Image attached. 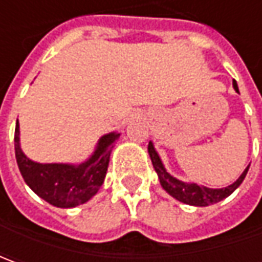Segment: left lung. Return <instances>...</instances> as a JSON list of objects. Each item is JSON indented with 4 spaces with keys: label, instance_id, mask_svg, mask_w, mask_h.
I'll return each mask as SVG.
<instances>
[{
    "label": "left lung",
    "instance_id": "8db88e82",
    "mask_svg": "<svg viewBox=\"0 0 262 262\" xmlns=\"http://www.w3.org/2000/svg\"><path fill=\"white\" fill-rule=\"evenodd\" d=\"M233 89L239 93L236 81L233 80ZM148 155L151 159L153 167L157 172V176L160 179V185L163 186V189L166 191L169 195H172L176 198L178 201L184 203V204H189V206L195 207H206L210 204H214L222 201L223 198L229 196L237 186L242 184V181L245 179V176L248 173L249 166L244 170V173L237 178L236 182H233L232 185L226 186V188H219V189H213V188H207V186L198 185V184H188V182H182L179 179H176L173 176L167 172L160 157L157 155L156 148L153 146V143H148Z\"/></svg>",
    "mask_w": 262,
    "mask_h": 262
}]
</instances>
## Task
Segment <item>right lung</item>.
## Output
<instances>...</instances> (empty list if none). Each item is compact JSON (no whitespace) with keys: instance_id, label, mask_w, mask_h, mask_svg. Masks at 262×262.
I'll return each instance as SVG.
<instances>
[{"instance_id":"obj_1","label":"right lung","mask_w":262,"mask_h":262,"mask_svg":"<svg viewBox=\"0 0 262 262\" xmlns=\"http://www.w3.org/2000/svg\"><path fill=\"white\" fill-rule=\"evenodd\" d=\"M118 138L119 133H109L102 137L95 153L80 165L37 163L21 151L17 119L14 133L15 159L25 182L35 194L52 206L71 208L84 204L102 186L112 146Z\"/></svg>"}]
</instances>
